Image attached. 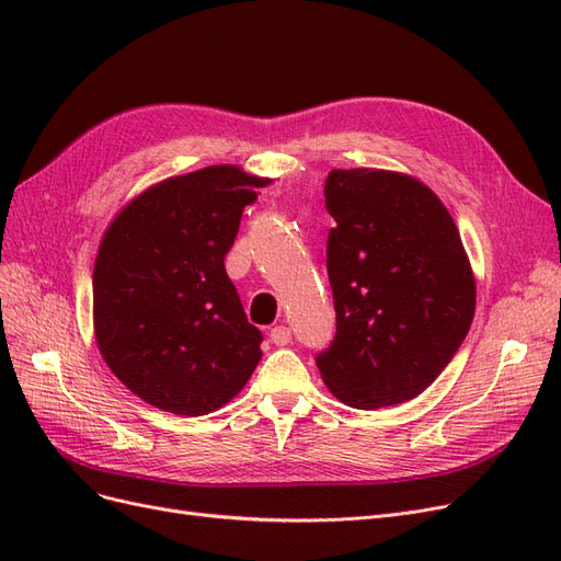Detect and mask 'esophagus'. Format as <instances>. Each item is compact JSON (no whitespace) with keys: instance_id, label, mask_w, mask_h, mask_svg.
I'll return each mask as SVG.
<instances>
[{"instance_id":"esophagus-1","label":"esophagus","mask_w":561,"mask_h":561,"mask_svg":"<svg viewBox=\"0 0 561 561\" xmlns=\"http://www.w3.org/2000/svg\"><path fill=\"white\" fill-rule=\"evenodd\" d=\"M271 342H274L276 346H287L293 342V332H290V328H285V325H276V328H271Z\"/></svg>"}]
</instances>
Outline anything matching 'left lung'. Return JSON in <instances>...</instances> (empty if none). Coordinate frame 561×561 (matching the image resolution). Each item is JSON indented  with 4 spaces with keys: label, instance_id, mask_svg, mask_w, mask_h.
Returning <instances> with one entry per match:
<instances>
[{
    "label": "left lung",
    "instance_id": "obj_1",
    "mask_svg": "<svg viewBox=\"0 0 561 561\" xmlns=\"http://www.w3.org/2000/svg\"><path fill=\"white\" fill-rule=\"evenodd\" d=\"M336 334L316 365L334 398L379 410L423 393L470 330L474 276L445 203L421 180L336 168L325 180Z\"/></svg>",
    "mask_w": 561,
    "mask_h": 561
}]
</instances>
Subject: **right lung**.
I'll use <instances>...</instances> for the list:
<instances>
[{
	"label": "right lung",
	"mask_w": 561,
	"mask_h": 561,
	"mask_svg": "<svg viewBox=\"0 0 561 561\" xmlns=\"http://www.w3.org/2000/svg\"><path fill=\"white\" fill-rule=\"evenodd\" d=\"M268 182L241 165H208L147 186L107 227L93 266V332L114 377L147 404L210 414L257 367L262 332L225 257Z\"/></svg>",
	"instance_id": "right-lung-1"
}]
</instances>
